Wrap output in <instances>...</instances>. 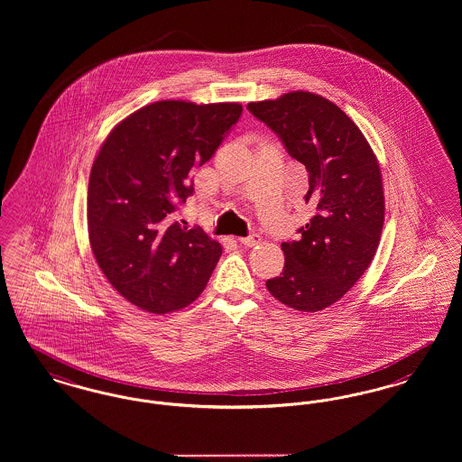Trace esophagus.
Returning <instances> with one entry per match:
<instances>
[{"label": "esophagus", "instance_id": "34e87169", "mask_svg": "<svg viewBox=\"0 0 462 462\" xmlns=\"http://www.w3.org/2000/svg\"><path fill=\"white\" fill-rule=\"evenodd\" d=\"M259 242H261V236H259L257 233H252V235L246 236V238H238V243H242L245 246H255Z\"/></svg>", "mask_w": 462, "mask_h": 462}]
</instances>
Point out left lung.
<instances>
[{
    "label": "left lung",
    "instance_id": "left-lung-1",
    "mask_svg": "<svg viewBox=\"0 0 462 462\" xmlns=\"http://www.w3.org/2000/svg\"><path fill=\"white\" fill-rule=\"evenodd\" d=\"M246 109L280 137L310 175L315 216L300 240L282 243L285 266L267 280L273 297L316 313L342 299L370 266L384 224L377 158L362 130L334 102L311 92L250 102Z\"/></svg>",
    "mask_w": 462,
    "mask_h": 462
}]
</instances>
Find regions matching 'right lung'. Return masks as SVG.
I'll return each instance as SVG.
<instances>
[{
	"label": "right lung",
	"instance_id": "obj_1",
	"mask_svg": "<svg viewBox=\"0 0 462 462\" xmlns=\"http://www.w3.org/2000/svg\"><path fill=\"white\" fill-rule=\"evenodd\" d=\"M242 104L160 100L118 123L88 180V236L98 267L134 306L163 315L207 287L222 246L177 220L207 163L242 116Z\"/></svg>",
	"mask_w": 462,
	"mask_h": 462
}]
</instances>
